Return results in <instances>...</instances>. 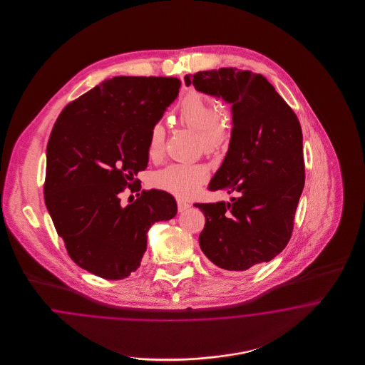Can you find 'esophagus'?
Wrapping results in <instances>:
<instances>
[{"label":"esophagus","instance_id":"34e87169","mask_svg":"<svg viewBox=\"0 0 365 365\" xmlns=\"http://www.w3.org/2000/svg\"><path fill=\"white\" fill-rule=\"evenodd\" d=\"M189 207H190V205H189L186 201L178 200V210H179V212H185Z\"/></svg>","mask_w":365,"mask_h":365}]
</instances>
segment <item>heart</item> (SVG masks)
Listing matches in <instances>:
<instances>
[{
	"instance_id": "1",
	"label": "heart",
	"mask_w": 365,
	"mask_h": 365,
	"mask_svg": "<svg viewBox=\"0 0 365 365\" xmlns=\"http://www.w3.org/2000/svg\"><path fill=\"white\" fill-rule=\"evenodd\" d=\"M223 115L225 108L222 105L197 91L187 94L179 108V120L201 134L202 146L207 152L219 150L227 140L228 125ZM164 125L157 123L149 134V156H160L164 149ZM208 176V168L202 164L175 163L156 173L153 180L157 187L187 198L207 182Z\"/></svg>"
}]
</instances>
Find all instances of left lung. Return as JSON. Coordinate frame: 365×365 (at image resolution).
I'll use <instances>...</instances> for the list:
<instances>
[{
  "label": "left lung",
  "instance_id": "obj_1",
  "mask_svg": "<svg viewBox=\"0 0 365 365\" xmlns=\"http://www.w3.org/2000/svg\"><path fill=\"white\" fill-rule=\"evenodd\" d=\"M185 83L225 100L232 113L228 150L208 189L237 197L194 204L205 215L200 247L216 267L232 272L268 262L292 237L305 183L299 122L260 73L200 71L186 75Z\"/></svg>",
  "mask_w": 365,
  "mask_h": 365
}]
</instances>
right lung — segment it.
Instances as JSON below:
<instances>
[{"label": "right lung", "instance_id": "1", "mask_svg": "<svg viewBox=\"0 0 365 365\" xmlns=\"http://www.w3.org/2000/svg\"><path fill=\"white\" fill-rule=\"evenodd\" d=\"M179 87L176 78L115 76L67 105L53 125L45 204L72 261L93 275L118 280L137 271L149 228L178 212L167 191H142L127 207L119 195L148 167L150 130Z\"/></svg>", "mask_w": 365, "mask_h": 365}]
</instances>
